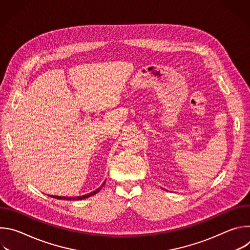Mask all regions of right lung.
I'll return each instance as SVG.
<instances>
[{"instance_id":"obj_1","label":"right lung","mask_w":250,"mask_h":250,"mask_svg":"<svg viewBox=\"0 0 250 250\" xmlns=\"http://www.w3.org/2000/svg\"><path fill=\"white\" fill-rule=\"evenodd\" d=\"M105 182V181H104ZM104 182L101 185V187L100 188H98L97 190H95V191H93V192H91V193H89V194H86V195H83V196H79V197H59V196H51L52 198H55V199H59V200H68V201H71V200H83V199H86V198H89V197H91V196H93V195H95V194H97L101 189H102V187L104 185Z\"/></svg>"}]
</instances>
